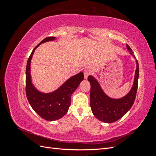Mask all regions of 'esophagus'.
Segmentation results:
<instances>
[{"label":"esophagus","mask_w":156,"mask_h":156,"mask_svg":"<svg viewBox=\"0 0 156 156\" xmlns=\"http://www.w3.org/2000/svg\"><path fill=\"white\" fill-rule=\"evenodd\" d=\"M90 75V71L88 69H86L84 70V79H87V77H88V75Z\"/></svg>","instance_id":"esophagus-1"}]
</instances>
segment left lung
Returning <instances> with one entry per match:
<instances>
[{"label":"left lung","mask_w":156,"mask_h":156,"mask_svg":"<svg viewBox=\"0 0 156 156\" xmlns=\"http://www.w3.org/2000/svg\"><path fill=\"white\" fill-rule=\"evenodd\" d=\"M126 46L129 53L135 58V56L130 47L128 45ZM136 64L133 87L126 96L120 99H112L107 96L97 80L92 75L88 77V81L90 83L91 86L90 105L93 115L98 120L106 123H112L121 119L133 106L138 87L139 68L137 60H136Z\"/></svg>","instance_id":"1"}]
</instances>
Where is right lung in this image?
I'll return each instance as SVG.
<instances>
[{"instance_id": "add662e5", "label": "right lung", "mask_w": 156, "mask_h": 156, "mask_svg": "<svg viewBox=\"0 0 156 156\" xmlns=\"http://www.w3.org/2000/svg\"><path fill=\"white\" fill-rule=\"evenodd\" d=\"M55 37H48L42 40L33 49L27 61L26 68V95L30 106L34 111L48 121L58 120L66 114L71 105V96L84 79L83 72L73 75L68 79L62 86L51 93L41 92L32 83L30 62L35 49L41 44L53 41Z\"/></svg>"}]
</instances>
